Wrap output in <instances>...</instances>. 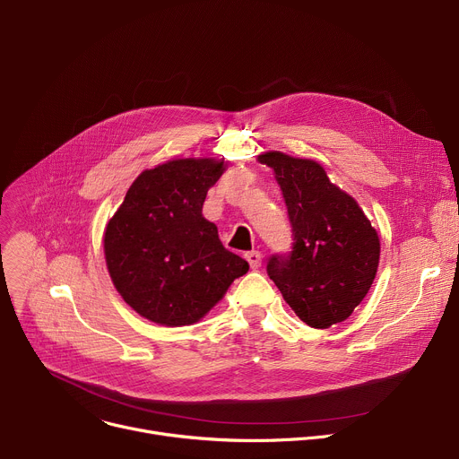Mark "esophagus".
<instances>
[{
  "instance_id": "1",
  "label": "esophagus",
  "mask_w": 459,
  "mask_h": 459,
  "mask_svg": "<svg viewBox=\"0 0 459 459\" xmlns=\"http://www.w3.org/2000/svg\"><path fill=\"white\" fill-rule=\"evenodd\" d=\"M245 259L248 261L250 269H257L261 267V254L257 250H250V252H245Z\"/></svg>"
}]
</instances>
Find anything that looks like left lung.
<instances>
[{
  "instance_id": "1",
  "label": "left lung",
  "mask_w": 459,
  "mask_h": 459,
  "mask_svg": "<svg viewBox=\"0 0 459 459\" xmlns=\"http://www.w3.org/2000/svg\"><path fill=\"white\" fill-rule=\"evenodd\" d=\"M259 161L276 174L294 239L290 252L269 257L267 274L301 321L329 329L367 296L379 264L377 232L319 163L276 151Z\"/></svg>"
}]
</instances>
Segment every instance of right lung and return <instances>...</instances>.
<instances>
[{"label": "right lung", "mask_w": 459, "mask_h": 459, "mask_svg": "<svg viewBox=\"0 0 459 459\" xmlns=\"http://www.w3.org/2000/svg\"><path fill=\"white\" fill-rule=\"evenodd\" d=\"M225 161L174 160L143 170L110 218L107 269L121 298L140 316L167 326L200 321L247 274L248 264L227 250L204 218L209 188Z\"/></svg>", "instance_id": "add662e5"}]
</instances>
